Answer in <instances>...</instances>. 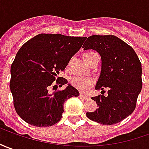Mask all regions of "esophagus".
<instances>
[{
  "mask_svg": "<svg viewBox=\"0 0 149 149\" xmlns=\"http://www.w3.org/2000/svg\"><path fill=\"white\" fill-rule=\"evenodd\" d=\"M80 97L82 98H84V100H88V99H90V96H87V95H84V94H83V93H80Z\"/></svg>",
  "mask_w": 149,
  "mask_h": 149,
  "instance_id": "obj_1",
  "label": "esophagus"
}]
</instances>
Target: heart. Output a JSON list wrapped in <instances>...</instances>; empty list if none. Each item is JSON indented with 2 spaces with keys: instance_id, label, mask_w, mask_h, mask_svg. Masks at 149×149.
I'll list each match as a JSON object with an SVG mask.
<instances>
[{
  "instance_id": "obj_1",
  "label": "heart",
  "mask_w": 149,
  "mask_h": 149,
  "mask_svg": "<svg viewBox=\"0 0 149 149\" xmlns=\"http://www.w3.org/2000/svg\"><path fill=\"white\" fill-rule=\"evenodd\" d=\"M93 53H94V52H87L85 53V61ZM71 84L78 89L83 91V92H87L92 88V87L94 84V80L92 79H90V78H87V77L82 76V75H77V76L73 77L71 79Z\"/></svg>"
}]
</instances>
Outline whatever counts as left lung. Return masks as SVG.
Instances as JSON below:
<instances>
[{"mask_svg":"<svg viewBox=\"0 0 149 149\" xmlns=\"http://www.w3.org/2000/svg\"><path fill=\"white\" fill-rule=\"evenodd\" d=\"M85 40L84 50H96L102 61L95 88L102 90V95L92 97L98 108L86 115L103 125L118 123L135 110L142 88L141 62L134 49L115 36L94 35ZM104 87L109 89L106 96Z\"/></svg>","mask_w":149,"mask_h":149,"instance_id":"obj_1","label":"left lung"}]
</instances>
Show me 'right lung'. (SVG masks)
Returning <instances> with one entry per match:
<instances>
[{
    "mask_svg": "<svg viewBox=\"0 0 149 149\" xmlns=\"http://www.w3.org/2000/svg\"><path fill=\"white\" fill-rule=\"evenodd\" d=\"M86 37L61 34H39L18 50L11 65L10 91L19 117L32 126L50 127L58 123L64 112V103L79 92L62 77L70 58L79 50ZM56 88L55 92L50 89Z\"/></svg>",
    "mask_w": 149,
    "mask_h": 149,
    "instance_id": "right-lung-1",
    "label": "right lung"
}]
</instances>
